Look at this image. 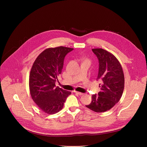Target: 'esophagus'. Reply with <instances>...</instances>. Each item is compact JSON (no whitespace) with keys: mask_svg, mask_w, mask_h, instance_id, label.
I'll return each instance as SVG.
<instances>
[{"mask_svg":"<svg viewBox=\"0 0 147 147\" xmlns=\"http://www.w3.org/2000/svg\"><path fill=\"white\" fill-rule=\"evenodd\" d=\"M74 92L75 93H76V94H78V95H82L84 94L83 93H82V92H78V91H74Z\"/></svg>","mask_w":147,"mask_h":147,"instance_id":"1","label":"esophagus"}]
</instances>
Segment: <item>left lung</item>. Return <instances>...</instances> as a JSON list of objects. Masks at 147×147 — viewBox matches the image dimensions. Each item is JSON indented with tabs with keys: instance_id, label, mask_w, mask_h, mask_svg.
<instances>
[{
	"instance_id": "1",
	"label": "left lung",
	"mask_w": 147,
	"mask_h": 147,
	"mask_svg": "<svg viewBox=\"0 0 147 147\" xmlns=\"http://www.w3.org/2000/svg\"><path fill=\"white\" fill-rule=\"evenodd\" d=\"M92 51L99 60L96 80L101 81L100 91L92 95L91 103L86 107L100 113L109 111L120 100L124 87V77L120 62L112 53L102 48Z\"/></svg>"
}]
</instances>
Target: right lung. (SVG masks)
I'll return each instance as SVG.
<instances>
[{
  "instance_id": "obj_1",
  "label": "right lung",
  "mask_w": 147,
  "mask_h": 147,
  "mask_svg": "<svg viewBox=\"0 0 147 147\" xmlns=\"http://www.w3.org/2000/svg\"><path fill=\"white\" fill-rule=\"evenodd\" d=\"M73 48H49L35 59L30 73L29 87L32 99L43 112L52 115L61 111L71 92L56 87L66 55ZM58 81V80H57Z\"/></svg>"
}]
</instances>
